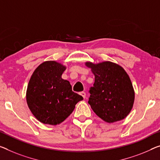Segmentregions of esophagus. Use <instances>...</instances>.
Segmentation results:
<instances>
[{
	"instance_id": "obj_1",
	"label": "esophagus",
	"mask_w": 160,
	"mask_h": 160,
	"mask_svg": "<svg viewBox=\"0 0 160 160\" xmlns=\"http://www.w3.org/2000/svg\"><path fill=\"white\" fill-rule=\"evenodd\" d=\"M79 94H80L81 96H82V97L85 99V97H86V93H85L84 92H81L79 93Z\"/></svg>"
}]
</instances>
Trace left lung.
<instances>
[{"instance_id": "obj_1", "label": "left lung", "mask_w": 160, "mask_h": 160, "mask_svg": "<svg viewBox=\"0 0 160 160\" xmlns=\"http://www.w3.org/2000/svg\"><path fill=\"white\" fill-rule=\"evenodd\" d=\"M85 64L95 77L88 102L93 111L108 123L124 119L134 102V91L129 75L121 66L111 61Z\"/></svg>"}]
</instances>
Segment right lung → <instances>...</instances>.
I'll use <instances>...</instances> for the list:
<instances>
[{"label": "right lung", "mask_w": 160, "mask_h": 160, "mask_svg": "<svg viewBox=\"0 0 160 160\" xmlns=\"http://www.w3.org/2000/svg\"><path fill=\"white\" fill-rule=\"evenodd\" d=\"M66 68L55 61H44L36 68L29 81L27 104L33 116L43 124H61L83 99L73 92L70 82L61 78Z\"/></svg>", "instance_id": "right-lung-1"}]
</instances>
